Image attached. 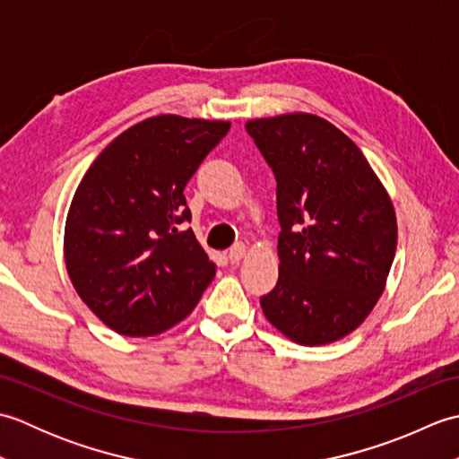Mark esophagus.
I'll return each instance as SVG.
<instances>
[{
	"instance_id": "34e87169",
	"label": "esophagus",
	"mask_w": 459,
	"mask_h": 459,
	"mask_svg": "<svg viewBox=\"0 0 459 459\" xmlns=\"http://www.w3.org/2000/svg\"><path fill=\"white\" fill-rule=\"evenodd\" d=\"M245 255H247V247L240 245V242H238V245H235L227 252V258H229L230 264H237V262L245 258Z\"/></svg>"
}]
</instances>
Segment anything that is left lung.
<instances>
[{"mask_svg": "<svg viewBox=\"0 0 459 459\" xmlns=\"http://www.w3.org/2000/svg\"><path fill=\"white\" fill-rule=\"evenodd\" d=\"M276 175L280 274L262 311L280 333L317 347L355 331L383 296L396 212L355 142L316 114L247 122Z\"/></svg>", "mask_w": 459, "mask_h": 459, "instance_id": "left-lung-1", "label": "left lung"}]
</instances>
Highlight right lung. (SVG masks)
Here are the masks:
<instances>
[{
	"label": "right lung",
	"instance_id": "add662e5",
	"mask_svg": "<svg viewBox=\"0 0 459 459\" xmlns=\"http://www.w3.org/2000/svg\"><path fill=\"white\" fill-rule=\"evenodd\" d=\"M230 128L224 120L160 114L122 132L74 191L65 264L76 294L120 335L179 324L214 278L183 189Z\"/></svg>",
	"mask_w": 459,
	"mask_h": 459
}]
</instances>
